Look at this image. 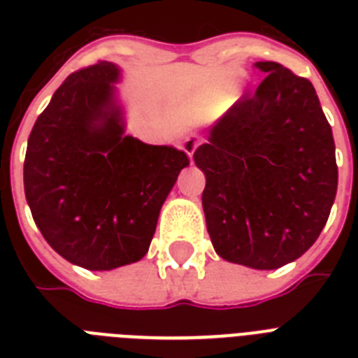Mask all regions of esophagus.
<instances>
[{"mask_svg": "<svg viewBox=\"0 0 358 358\" xmlns=\"http://www.w3.org/2000/svg\"><path fill=\"white\" fill-rule=\"evenodd\" d=\"M201 145V137L199 135H189V137H185L184 143H182V146H184L185 154L193 159V154H195L196 146Z\"/></svg>", "mask_w": 358, "mask_h": 358, "instance_id": "34e87169", "label": "esophagus"}]
</instances>
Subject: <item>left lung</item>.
I'll list each match as a JSON object with an SVG mask.
<instances>
[{"label": "left lung", "mask_w": 358, "mask_h": 358, "mask_svg": "<svg viewBox=\"0 0 358 358\" xmlns=\"http://www.w3.org/2000/svg\"><path fill=\"white\" fill-rule=\"evenodd\" d=\"M252 96L234 103L195 150L202 208L223 260L277 269L322 234L338 187L333 129L305 78L273 61Z\"/></svg>", "instance_id": "8db88e82"}]
</instances>
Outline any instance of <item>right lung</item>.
Masks as SVG:
<instances>
[{"mask_svg": "<svg viewBox=\"0 0 358 358\" xmlns=\"http://www.w3.org/2000/svg\"><path fill=\"white\" fill-rule=\"evenodd\" d=\"M120 78L108 61L70 74L25 152L24 189L36 227L64 260L91 271L146 255L163 202L189 165L184 150L126 135Z\"/></svg>", "mask_w": 358, "mask_h": 358, "instance_id": "add662e5", "label": "right lung"}]
</instances>
